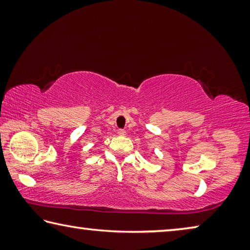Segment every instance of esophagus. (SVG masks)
<instances>
[{
	"instance_id": "34e87169",
	"label": "esophagus",
	"mask_w": 250,
	"mask_h": 250,
	"mask_svg": "<svg viewBox=\"0 0 250 250\" xmlns=\"http://www.w3.org/2000/svg\"><path fill=\"white\" fill-rule=\"evenodd\" d=\"M118 134H119V135H125V129H119V130H118Z\"/></svg>"
}]
</instances>
